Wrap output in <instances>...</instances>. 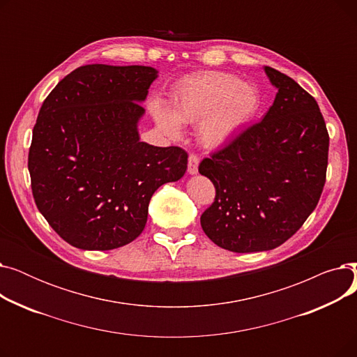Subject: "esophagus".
I'll use <instances>...</instances> for the list:
<instances>
[{"mask_svg":"<svg viewBox=\"0 0 357 357\" xmlns=\"http://www.w3.org/2000/svg\"><path fill=\"white\" fill-rule=\"evenodd\" d=\"M198 165H199V158L195 153H191L188 158V174L195 175L198 172Z\"/></svg>","mask_w":357,"mask_h":357,"instance_id":"34e87169","label":"esophagus"}]
</instances>
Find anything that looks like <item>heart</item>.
Masks as SVG:
<instances>
[{
    "mask_svg": "<svg viewBox=\"0 0 357 357\" xmlns=\"http://www.w3.org/2000/svg\"><path fill=\"white\" fill-rule=\"evenodd\" d=\"M256 88L241 84L236 75L205 72L182 82L172 96L171 111L159 102L152 109L163 133L172 139L182 135L181 124L199 123V139L208 147L227 143L257 112Z\"/></svg>",
    "mask_w": 357,
    "mask_h": 357,
    "instance_id": "1",
    "label": "heart"
}]
</instances>
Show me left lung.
Here are the masks:
<instances>
[{"instance_id": "left-lung-1", "label": "left lung", "mask_w": 357, "mask_h": 357, "mask_svg": "<svg viewBox=\"0 0 357 357\" xmlns=\"http://www.w3.org/2000/svg\"><path fill=\"white\" fill-rule=\"evenodd\" d=\"M265 72L278 88L265 117L198 166L215 186L201 227L236 253L285 243L315 210L326 183L330 137L320 107L288 75Z\"/></svg>"}]
</instances>
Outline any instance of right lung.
I'll return each instance as SVG.
<instances>
[{
	"instance_id": "add662e5",
	"label": "right lung",
	"mask_w": 357,
	"mask_h": 357,
	"mask_svg": "<svg viewBox=\"0 0 357 357\" xmlns=\"http://www.w3.org/2000/svg\"><path fill=\"white\" fill-rule=\"evenodd\" d=\"M150 66L85 65L56 85L29 150L31 192L50 227L73 248L112 250L146 226L149 202L188 165L182 147L139 140Z\"/></svg>"
}]
</instances>
